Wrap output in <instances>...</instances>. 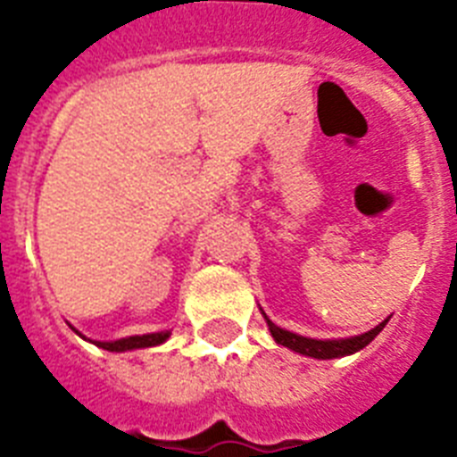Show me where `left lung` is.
<instances>
[{
	"label": "left lung",
	"mask_w": 457,
	"mask_h": 457,
	"mask_svg": "<svg viewBox=\"0 0 457 457\" xmlns=\"http://www.w3.org/2000/svg\"><path fill=\"white\" fill-rule=\"evenodd\" d=\"M265 320H268V315H265ZM386 322H389V320L379 322V325H377L375 329H370V332L358 334V337H348V339H308V337H301V334L287 332V329L275 325L272 320H268V329H270L272 339L278 341V344H282V346L292 348V351H296V353L301 355L318 358V361H329V358H344V355H351L355 353V351H361V348L368 346L370 341L382 332Z\"/></svg>",
	"instance_id": "1"
}]
</instances>
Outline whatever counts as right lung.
<instances>
[{
	"label": "right lung",
	"mask_w": 457,
	"mask_h": 457,
	"mask_svg": "<svg viewBox=\"0 0 457 457\" xmlns=\"http://www.w3.org/2000/svg\"><path fill=\"white\" fill-rule=\"evenodd\" d=\"M75 332H78V329H75ZM168 337H170V332H154V334H137V337H125V339H116V341H92V344H96V346L104 348V351L123 353V351H135V348L158 346V344H163Z\"/></svg>",
	"instance_id": "1"
}]
</instances>
